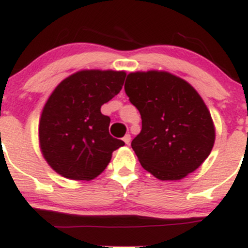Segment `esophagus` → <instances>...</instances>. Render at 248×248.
<instances>
[{
    "label": "esophagus",
    "mask_w": 248,
    "mask_h": 248,
    "mask_svg": "<svg viewBox=\"0 0 248 248\" xmlns=\"http://www.w3.org/2000/svg\"><path fill=\"white\" fill-rule=\"evenodd\" d=\"M122 140H124V142L126 143L127 145H129V143H131V136H129V135H126V136H124V138H122Z\"/></svg>",
    "instance_id": "1"
}]
</instances>
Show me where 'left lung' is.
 Returning <instances> with one entry per match:
<instances>
[{
    "instance_id": "1",
    "label": "left lung",
    "mask_w": 248,
    "mask_h": 248,
    "mask_svg": "<svg viewBox=\"0 0 248 248\" xmlns=\"http://www.w3.org/2000/svg\"><path fill=\"white\" fill-rule=\"evenodd\" d=\"M124 92L142 117L132 149L143 169L161 181L197 170L215 142V127L198 92L166 71L131 72Z\"/></svg>"
}]
</instances>
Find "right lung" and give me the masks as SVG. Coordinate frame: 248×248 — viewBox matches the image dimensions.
Instances as JSON below:
<instances>
[{
	"instance_id": "1",
	"label": "right lung",
	"mask_w": 248,
	"mask_h": 248,
	"mask_svg": "<svg viewBox=\"0 0 248 248\" xmlns=\"http://www.w3.org/2000/svg\"><path fill=\"white\" fill-rule=\"evenodd\" d=\"M126 72L83 69L64 78L51 93L39 121L41 154L52 170L90 181L108 165L122 140L108 133L110 117L101 105L122 89Z\"/></svg>"
}]
</instances>
